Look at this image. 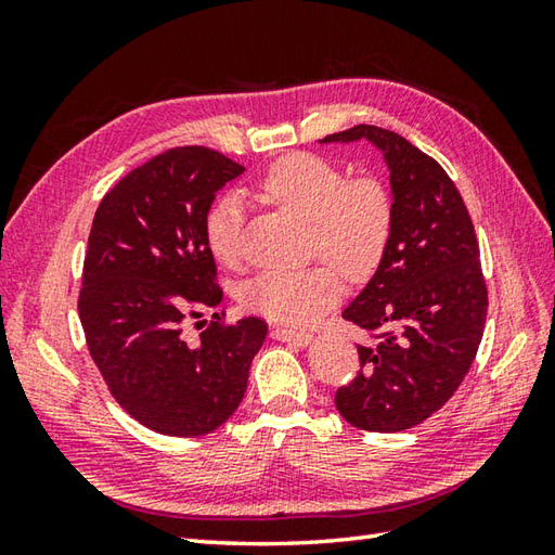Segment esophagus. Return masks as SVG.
I'll return each mask as SVG.
<instances>
[{
	"instance_id": "34e87169",
	"label": "esophagus",
	"mask_w": 555,
	"mask_h": 555,
	"mask_svg": "<svg viewBox=\"0 0 555 555\" xmlns=\"http://www.w3.org/2000/svg\"><path fill=\"white\" fill-rule=\"evenodd\" d=\"M271 338L286 340V344H296V346H308L312 340V334L293 332V328H286V326H274V328H271Z\"/></svg>"
}]
</instances>
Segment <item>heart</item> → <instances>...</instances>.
Instances as JSON below:
<instances>
[{
  "label": "heart",
  "mask_w": 555,
  "mask_h": 555,
  "mask_svg": "<svg viewBox=\"0 0 555 555\" xmlns=\"http://www.w3.org/2000/svg\"><path fill=\"white\" fill-rule=\"evenodd\" d=\"M257 195L310 221L314 255L332 264L262 271L243 291L247 310L281 324H312L344 296L340 271L350 281H367L382 267L393 233V199L374 176L348 179L324 157L288 155L267 169ZM243 231V207L233 197L221 199L207 219V243L223 267L245 262Z\"/></svg>",
  "instance_id": "heart-1"
}]
</instances>
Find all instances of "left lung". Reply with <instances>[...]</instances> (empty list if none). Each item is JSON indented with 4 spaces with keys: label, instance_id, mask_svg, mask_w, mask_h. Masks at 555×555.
Here are the masks:
<instances>
[{
    "label": "left lung",
    "instance_id": "1",
    "mask_svg": "<svg viewBox=\"0 0 555 555\" xmlns=\"http://www.w3.org/2000/svg\"><path fill=\"white\" fill-rule=\"evenodd\" d=\"M370 140L391 171L393 233L382 267L344 310L372 334L358 346L360 372L336 391L346 422L393 434L441 410L475 362L487 322L473 219L441 164L403 135L352 126L322 143Z\"/></svg>",
    "mask_w": 555,
    "mask_h": 555
}]
</instances>
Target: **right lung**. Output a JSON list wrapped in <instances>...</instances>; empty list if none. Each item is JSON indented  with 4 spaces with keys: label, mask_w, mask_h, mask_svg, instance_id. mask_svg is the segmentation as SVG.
Instances as JSON below:
<instances>
[{
    "label": "right lung",
    "mask_w": 555,
    "mask_h": 555,
    "mask_svg": "<svg viewBox=\"0 0 555 555\" xmlns=\"http://www.w3.org/2000/svg\"><path fill=\"white\" fill-rule=\"evenodd\" d=\"M245 169L221 152L173 147L133 169L102 197L92 219L78 314L102 379L128 415L167 436L215 431L241 405L267 324L197 322L217 308L207 215Z\"/></svg>",
    "instance_id": "obj_1"
}]
</instances>
